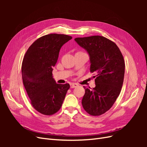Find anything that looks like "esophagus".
<instances>
[{"label":"esophagus","mask_w":147,"mask_h":147,"mask_svg":"<svg viewBox=\"0 0 147 147\" xmlns=\"http://www.w3.org/2000/svg\"><path fill=\"white\" fill-rule=\"evenodd\" d=\"M70 88H74L75 87L78 86V84L77 83H72L70 84Z\"/></svg>","instance_id":"34e87169"}]
</instances>
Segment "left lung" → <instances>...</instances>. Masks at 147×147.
Listing matches in <instances>:
<instances>
[{"label":"left lung","mask_w":147,"mask_h":147,"mask_svg":"<svg viewBox=\"0 0 147 147\" xmlns=\"http://www.w3.org/2000/svg\"><path fill=\"white\" fill-rule=\"evenodd\" d=\"M90 56V72L94 73L96 87L83 86L85 93L82 104L92 116H99L110 109L123 86L125 63L116 43L100 35L75 38Z\"/></svg>","instance_id":"8db88e82"}]
</instances>
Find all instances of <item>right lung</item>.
<instances>
[{
    "instance_id": "add662e5",
    "label": "right lung",
    "mask_w": 147,
    "mask_h": 147,
    "mask_svg": "<svg viewBox=\"0 0 147 147\" xmlns=\"http://www.w3.org/2000/svg\"><path fill=\"white\" fill-rule=\"evenodd\" d=\"M72 38L65 34L43 35L29 47L23 57L21 73L24 86L31 105L43 115L58 112L70 88L69 83H56L52 72L61 48Z\"/></svg>"
}]
</instances>
